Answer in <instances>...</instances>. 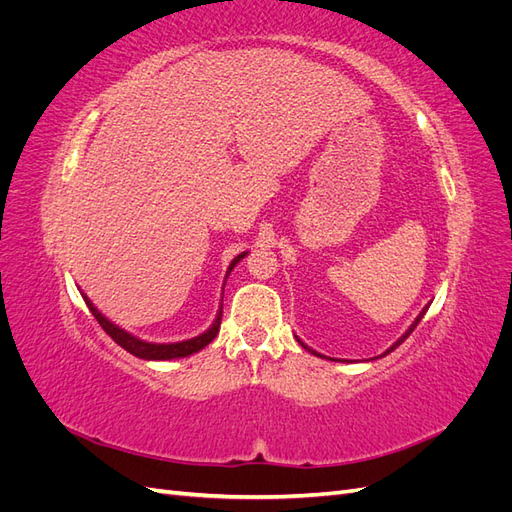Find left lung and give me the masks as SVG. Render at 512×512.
I'll use <instances>...</instances> for the list:
<instances>
[{"instance_id":"8db88e82","label":"left lung","mask_w":512,"mask_h":512,"mask_svg":"<svg viewBox=\"0 0 512 512\" xmlns=\"http://www.w3.org/2000/svg\"><path fill=\"white\" fill-rule=\"evenodd\" d=\"M427 309H429V303H427V305H425V307H423V312H421V314H418V316H416V318H414V322H412V324H410V327H408V331H406V333H404V335H401V337H399V339H397V342H395V344H393V346H391V348H386V350H384V352H382V354H380V356H386V354H389V352H393V350H395V348H397V346H401V344H404V342H406V339H408V335H410V333H412V331H414V329H416V324H418V322H421V318H423V316H425V312H427ZM297 339H299V337H297ZM299 344H301V346H303V348H305V350H309V352H312V354H316V356H320V359H327V361H339V359H331V356H324V354H320V352H316V350H312V348H307V346H305V344H303V342H301V339H299Z\"/></svg>"}]
</instances>
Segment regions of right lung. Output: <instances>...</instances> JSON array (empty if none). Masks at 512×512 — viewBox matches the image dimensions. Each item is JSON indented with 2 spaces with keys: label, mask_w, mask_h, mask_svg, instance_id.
I'll list each match as a JSON object with an SVG mask.
<instances>
[{
  "label": "right lung",
  "mask_w": 512,
  "mask_h": 512,
  "mask_svg": "<svg viewBox=\"0 0 512 512\" xmlns=\"http://www.w3.org/2000/svg\"><path fill=\"white\" fill-rule=\"evenodd\" d=\"M245 256H247V252H241L235 260L230 262L228 271H226V277L230 275L232 269L237 267V262H239L241 258H245ZM224 284H226V282H224ZM81 294H83V299H85V303H87V307H89V312L94 314V318L98 320L100 327H102L108 335L113 337V342L119 344L123 350H128L130 354L138 356V359H145V361L183 359V356H190V354H194V352H198V350H203L205 346H209V344L213 342V339H215V335H218V331H220L222 307L218 309V316H215L211 327H209L205 333H200V335H196V337H192V339H183V342H173V344H153V342H145V339L134 337V335L128 333L126 329L117 327L115 322H111L106 316H102V312H98V307L87 299V294H85V292H81ZM222 294H224V292H222ZM222 299H224V297H222Z\"/></svg>",
  "instance_id": "right-lung-1"
}]
</instances>
